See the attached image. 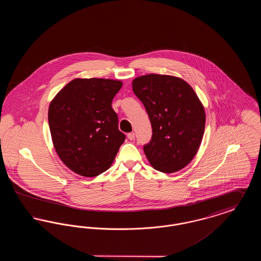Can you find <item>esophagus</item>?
<instances>
[{
  "instance_id": "obj_1",
  "label": "esophagus",
  "mask_w": 261,
  "mask_h": 261,
  "mask_svg": "<svg viewBox=\"0 0 261 261\" xmlns=\"http://www.w3.org/2000/svg\"><path fill=\"white\" fill-rule=\"evenodd\" d=\"M127 137H128V139L129 140H131V141H133L134 139H135V133L134 132H131V133H128V135H127Z\"/></svg>"
}]
</instances>
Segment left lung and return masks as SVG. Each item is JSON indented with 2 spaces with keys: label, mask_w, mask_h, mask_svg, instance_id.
Listing matches in <instances>:
<instances>
[{
  "label": "left lung",
  "mask_w": 261,
  "mask_h": 261,
  "mask_svg": "<svg viewBox=\"0 0 261 261\" xmlns=\"http://www.w3.org/2000/svg\"><path fill=\"white\" fill-rule=\"evenodd\" d=\"M133 92L145 106L152 129L144 151L150 165L173 173L198 152L205 126V112L186 81L170 75L147 74L132 82Z\"/></svg>",
  "instance_id": "obj_1"
}]
</instances>
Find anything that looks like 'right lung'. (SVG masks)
Instances as JSON below:
<instances>
[{
	"mask_svg": "<svg viewBox=\"0 0 261 261\" xmlns=\"http://www.w3.org/2000/svg\"><path fill=\"white\" fill-rule=\"evenodd\" d=\"M119 80L76 78L50 101V135L62 162L73 172L95 177L108 170L123 144L118 117L112 110Z\"/></svg>",
	"mask_w": 261,
	"mask_h": 261,
	"instance_id": "right-lung-1",
	"label": "right lung"
}]
</instances>
